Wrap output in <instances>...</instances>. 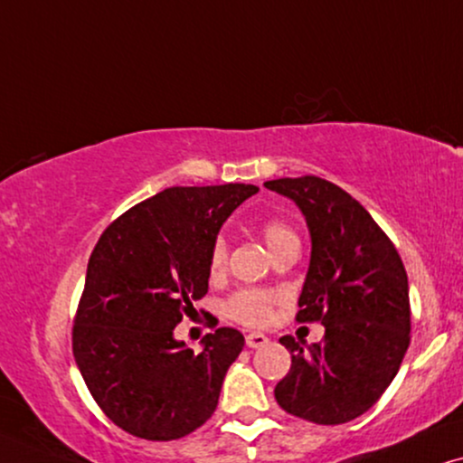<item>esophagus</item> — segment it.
<instances>
[{
    "label": "esophagus",
    "mask_w": 463,
    "mask_h": 463,
    "mask_svg": "<svg viewBox=\"0 0 463 463\" xmlns=\"http://www.w3.org/2000/svg\"><path fill=\"white\" fill-rule=\"evenodd\" d=\"M245 343H248L250 349H258V347H264V345L269 343V338L260 335V332H250V335L245 336Z\"/></svg>",
    "instance_id": "34e87169"
}]
</instances>
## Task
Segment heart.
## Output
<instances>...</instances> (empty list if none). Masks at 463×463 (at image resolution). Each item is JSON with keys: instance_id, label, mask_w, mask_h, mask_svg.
Instances as JSON below:
<instances>
[{"instance_id": "heart-1", "label": "heart", "mask_w": 463, "mask_h": 463, "mask_svg": "<svg viewBox=\"0 0 463 463\" xmlns=\"http://www.w3.org/2000/svg\"><path fill=\"white\" fill-rule=\"evenodd\" d=\"M260 232L270 254L279 250L281 245H286L289 241H298L292 228L281 220H267L262 224ZM226 258H228V245L224 239L218 237L212 248V256H209V270H212V275H220L222 270L226 269ZM275 303H277V294L270 292V289L243 288L228 298L226 313L241 324L262 326L269 322L270 316H273Z\"/></svg>"}]
</instances>
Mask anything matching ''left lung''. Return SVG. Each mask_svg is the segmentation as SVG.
<instances>
[{"mask_svg":"<svg viewBox=\"0 0 463 463\" xmlns=\"http://www.w3.org/2000/svg\"><path fill=\"white\" fill-rule=\"evenodd\" d=\"M264 186L305 215L311 260L296 319L326 328L313 345L279 338L292 366L275 400L311 423H347L383 396L402 364L411 343L409 277L390 237L336 184L305 175Z\"/></svg>","mask_w":463,"mask_h":463,"instance_id":"obj_1","label":"left lung"}]
</instances>
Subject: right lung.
Listing matches in <instances>:
<instances>
[{
  "mask_svg": "<svg viewBox=\"0 0 463 463\" xmlns=\"http://www.w3.org/2000/svg\"><path fill=\"white\" fill-rule=\"evenodd\" d=\"M251 184L175 186L114 220L92 250L73 319V357L101 411L146 440H175L218 406L245 338L218 328L194 354L174 336L209 288V256Z\"/></svg>",
  "mask_w": 463,
  "mask_h": 463,
  "instance_id": "add662e5",
  "label": "right lung"
}]
</instances>
